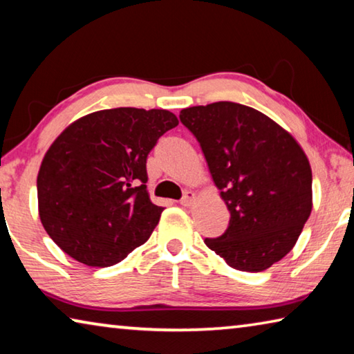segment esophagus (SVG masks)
Wrapping results in <instances>:
<instances>
[{
    "label": "esophagus",
    "mask_w": 354,
    "mask_h": 354,
    "mask_svg": "<svg viewBox=\"0 0 354 354\" xmlns=\"http://www.w3.org/2000/svg\"><path fill=\"white\" fill-rule=\"evenodd\" d=\"M194 201H195V194L192 190H187L179 203H181L183 206H192V205H194Z\"/></svg>",
    "instance_id": "1"
}]
</instances>
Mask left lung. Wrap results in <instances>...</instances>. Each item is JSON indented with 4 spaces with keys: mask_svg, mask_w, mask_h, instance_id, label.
<instances>
[{
    "mask_svg": "<svg viewBox=\"0 0 354 354\" xmlns=\"http://www.w3.org/2000/svg\"><path fill=\"white\" fill-rule=\"evenodd\" d=\"M179 118L231 214L225 234L205 243L236 270H267L295 247L313 211L306 153L266 113L231 101L187 107Z\"/></svg>",
    "mask_w": 354,
    "mask_h": 354,
    "instance_id": "8db88e82",
    "label": "left lung"
}]
</instances>
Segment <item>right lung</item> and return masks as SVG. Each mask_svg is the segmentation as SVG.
<instances>
[{"instance_id": "1", "label": "right lung", "mask_w": 354, "mask_h": 354, "mask_svg": "<svg viewBox=\"0 0 354 354\" xmlns=\"http://www.w3.org/2000/svg\"><path fill=\"white\" fill-rule=\"evenodd\" d=\"M178 123L165 109L117 107L59 134L41 160L37 198L41 225L64 253L109 267L148 241L164 207L149 200L147 158Z\"/></svg>"}]
</instances>
